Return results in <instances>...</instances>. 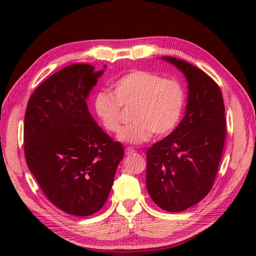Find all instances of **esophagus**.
Segmentation results:
<instances>
[{"label": "esophagus", "instance_id": "1", "mask_svg": "<svg viewBox=\"0 0 256 256\" xmlns=\"http://www.w3.org/2000/svg\"><path fill=\"white\" fill-rule=\"evenodd\" d=\"M134 153H136V150H133L132 148H125V154H126V155H132Z\"/></svg>", "mask_w": 256, "mask_h": 256}]
</instances>
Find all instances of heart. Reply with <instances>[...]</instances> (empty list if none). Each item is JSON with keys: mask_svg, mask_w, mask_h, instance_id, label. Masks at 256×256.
Segmentation results:
<instances>
[{"mask_svg": "<svg viewBox=\"0 0 256 256\" xmlns=\"http://www.w3.org/2000/svg\"><path fill=\"white\" fill-rule=\"evenodd\" d=\"M184 89L176 79L135 69L118 78L113 94L99 92L94 108L108 131L118 133L123 108H132L130 120L118 140L128 144H142L153 136H165L177 126L184 106Z\"/></svg>", "mask_w": 256, "mask_h": 256, "instance_id": "b5f03b06", "label": "heart"}]
</instances>
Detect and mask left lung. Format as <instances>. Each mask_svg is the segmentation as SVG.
<instances>
[{"label": "left lung", "mask_w": 256, "mask_h": 256, "mask_svg": "<svg viewBox=\"0 0 256 256\" xmlns=\"http://www.w3.org/2000/svg\"><path fill=\"white\" fill-rule=\"evenodd\" d=\"M188 84L184 116L174 131L146 153V188L162 210L180 212L209 194L226 140L224 103L212 78L194 64L170 56Z\"/></svg>", "instance_id": "8db88e82"}]
</instances>
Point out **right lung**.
<instances>
[{
    "mask_svg": "<svg viewBox=\"0 0 256 256\" xmlns=\"http://www.w3.org/2000/svg\"><path fill=\"white\" fill-rule=\"evenodd\" d=\"M104 69L64 67L37 86L26 108L27 166L50 202L72 216L102 208L124 156L122 144L96 124L86 106Z\"/></svg>",
    "mask_w": 256,
    "mask_h": 256,
    "instance_id": "1",
    "label": "right lung"
}]
</instances>
